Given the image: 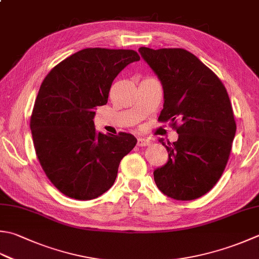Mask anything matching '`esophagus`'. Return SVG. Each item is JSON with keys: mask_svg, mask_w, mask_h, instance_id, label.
<instances>
[{"mask_svg": "<svg viewBox=\"0 0 259 259\" xmlns=\"http://www.w3.org/2000/svg\"><path fill=\"white\" fill-rule=\"evenodd\" d=\"M151 144V141L149 139H146V138H138L137 140V145L139 147H145V146H148Z\"/></svg>", "mask_w": 259, "mask_h": 259, "instance_id": "34e87169", "label": "esophagus"}]
</instances>
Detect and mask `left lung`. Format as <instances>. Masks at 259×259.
<instances>
[{"label":"left lung","instance_id":"8db88e82","mask_svg":"<svg viewBox=\"0 0 259 259\" xmlns=\"http://www.w3.org/2000/svg\"><path fill=\"white\" fill-rule=\"evenodd\" d=\"M158 76L164 108L158 120L169 121L179 134L164 143L167 163L154 171L157 187L174 200L190 201L207 193L224 173L236 135L229 95L219 77L182 48H139Z\"/></svg>","mask_w":259,"mask_h":259}]
</instances>
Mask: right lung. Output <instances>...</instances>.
I'll list each match as a JSON object with an SVG mask.
<instances>
[{
    "mask_svg": "<svg viewBox=\"0 0 259 259\" xmlns=\"http://www.w3.org/2000/svg\"><path fill=\"white\" fill-rule=\"evenodd\" d=\"M139 59L130 49L86 48L45 77L30 129L45 174L66 196L84 201L105 193L114 183L121 159L136 146L130 134L98 133L93 119L96 106L108 103L113 79Z\"/></svg>",
    "mask_w": 259,
    "mask_h": 259,
    "instance_id": "obj_1",
    "label": "right lung"
}]
</instances>
